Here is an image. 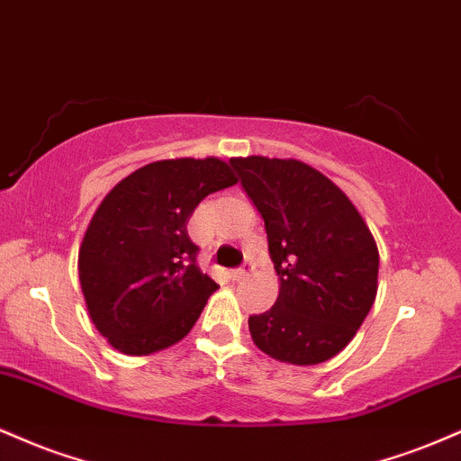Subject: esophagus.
I'll return each instance as SVG.
<instances>
[{
    "label": "esophagus",
    "mask_w": 461,
    "mask_h": 461,
    "mask_svg": "<svg viewBox=\"0 0 461 461\" xmlns=\"http://www.w3.org/2000/svg\"><path fill=\"white\" fill-rule=\"evenodd\" d=\"M251 271H253V264L251 262H245L240 268L231 271V279H234V282H240V279H245Z\"/></svg>",
    "instance_id": "34e87169"
}]
</instances>
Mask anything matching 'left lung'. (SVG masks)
<instances>
[{
  "label": "left lung",
  "mask_w": 461,
  "mask_h": 461,
  "mask_svg": "<svg viewBox=\"0 0 461 461\" xmlns=\"http://www.w3.org/2000/svg\"><path fill=\"white\" fill-rule=\"evenodd\" d=\"M264 219L279 275L271 310L249 316L260 351L310 366L353 340L377 294L373 234L331 179L299 160L249 156L230 160Z\"/></svg>",
  "instance_id": "left-lung-1"
}]
</instances>
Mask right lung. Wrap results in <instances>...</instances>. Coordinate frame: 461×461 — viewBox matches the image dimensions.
<instances>
[{"label": "right lung", "mask_w": 461, "mask_h": 461, "mask_svg": "<svg viewBox=\"0 0 461 461\" xmlns=\"http://www.w3.org/2000/svg\"><path fill=\"white\" fill-rule=\"evenodd\" d=\"M219 158L151 162L105 194L79 247L88 314L125 356L176 345L219 284L197 267L186 223L201 199L234 186Z\"/></svg>", "instance_id": "right-lung-1"}]
</instances>
